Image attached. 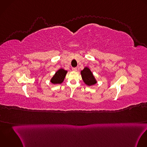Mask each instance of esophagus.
Masks as SVG:
<instances>
[{
    "label": "esophagus",
    "mask_w": 147,
    "mask_h": 147,
    "mask_svg": "<svg viewBox=\"0 0 147 147\" xmlns=\"http://www.w3.org/2000/svg\"><path fill=\"white\" fill-rule=\"evenodd\" d=\"M72 70H73V71H77V68H76V67H73V68L72 69Z\"/></svg>",
    "instance_id": "obj_1"
}]
</instances>
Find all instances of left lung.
Listing matches in <instances>:
<instances>
[{"instance_id": "obj_1", "label": "left lung", "mask_w": 147, "mask_h": 147, "mask_svg": "<svg viewBox=\"0 0 147 147\" xmlns=\"http://www.w3.org/2000/svg\"><path fill=\"white\" fill-rule=\"evenodd\" d=\"M81 74L84 82L87 85L90 86L96 83V81L92 72L88 68L86 67L84 69V70L81 71Z\"/></svg>"}]
</instances>
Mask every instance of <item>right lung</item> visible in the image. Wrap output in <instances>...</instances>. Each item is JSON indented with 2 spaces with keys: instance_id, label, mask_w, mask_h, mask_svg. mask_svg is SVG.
<instances>
[{
  "instance_id": "right-lung-1",
  "label": "right lung",
  "mask_w": 147,
  "mask_h": 147,
  "mask_svg": "<svg viewBox=\"0 0 147 147\" xmlns=\"http://www.w3.org/2000/svg\"><path fill=\"white\" fill-rule=\"evenodd\" d=\"M66 73H67V71L65 70L64 69H61L59 70L51 79V82L54 84H61L65 78V76L66 75Z\"/></svg>"
}]
</instances>
